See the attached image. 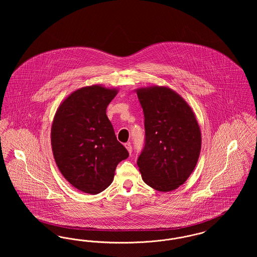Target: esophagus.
Returning <instances> with one entry per match:
<instances>
[{"instance_id": "obj_1", "label": "esophagus", "mask_w": 257, "mask_h": 257, "mask_svg": "<svg viewBox=\"0 0 257 257\" xmlns=\"http://www.w3.org/2000/svg\"><path fill=\"white\" fill-rule=\"evenodd\" d=\"M124 146L126 147L127 151L129 152V154H131V153H132V146H131V144H130V143H128V144H125Z\"/></svg>"}]
</instances>
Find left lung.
<instances>
[{
  "instance_id": "obj_1",
  "label": "left lung",
  "mask_w": 257,
  "mask_h": 257,
  "mask_svg": "<svg viewBox=\"0 0 257 257\" xmlns=\"http://www.w3.org/2000/svg\"><path fill=\"white\" fill-rule=\"evenodd\" d=\"M135 91L145 114L146 145L137 162L142 178L159 192L176 190L190 177L200 154L201 132L196 114L168 86Z\"/></svg>"
}]
</instances>
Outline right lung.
<instances>
[{"instance_id": "right-lung-1", "label": "right lung", "mask_w": 257, "mask_h": 257, "mask_svg": "<svg viewBox=\"0 0 257 257\" xmlns=\"http://www.w3.org/2000/svg\"><path fill=\"white\" fill-rule=\"evenodd\" d=\"M117 92L102 85L81 87L61 102L52 123L51 145L59 170L74 188L89 195L107 189L117 164L129 156L106 114Z\"/></svg>"}]
</instances>
